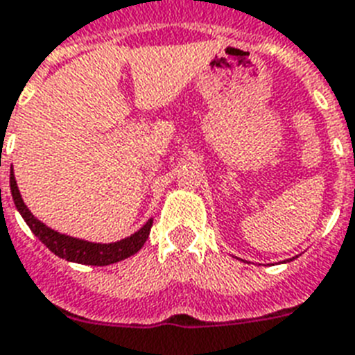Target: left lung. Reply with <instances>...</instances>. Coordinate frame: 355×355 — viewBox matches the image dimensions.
<instances>
[{"instance_id": "8db88e82", "label": "left lung", "mask_w": 355, "mask_h": 355, "mask_svg": "<svg viewBox=\"0 0 355 355\" xmlns=\"http://www.w3.org/2000/svg\"><path fill=\"white\" fill-rule=\"evenodd\" d=\"M292 259H294V257H292ZM292 259H286V261H292Z\"/></svg>"}]
</instances>
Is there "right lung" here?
<instances>
[{"instance_id":"obj_1","label":"right lung","mask_w":355,"mask_h":355,"mask_svg":"<svg viewBox=\"0 0 355 355\" xmlns=\"http://www.w3.org/2000/svg\"><path fill=\"white\" fill-rule=\"evenodd\" d=\"M10 192H12V199L17 212L21 214V218L25 219V223L28 225V228L34 232V236H36L49 250L54 252L58 257H61V259H65V261L70 263H79V265L107 266L134 256L137 250H141V247L145 245L146 239H148L152 221H154V219L150 218L139 230H137V232L125 237V239H119V241H85V239L67 236V234H61L58 232V230H54V228L46 227L43 221H40V219L28 210V207H26L25 201H23L21 198V192L17 189L12 168H10Z\"/></svg>"}]
</instances>
